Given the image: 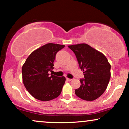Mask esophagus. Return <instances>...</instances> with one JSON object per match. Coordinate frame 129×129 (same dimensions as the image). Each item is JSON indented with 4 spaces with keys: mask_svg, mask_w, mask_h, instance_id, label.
Instances as JSON below:
<instances>
[{
    "mask_svg": "<svg viewBox=\"0 0 129 129\" xmlns=\"http://www.w3.org/2000/svg\"><path fill=\"white\" fill-rule=\"evenodd\" d=\"M67 81H71L72 79H70V78H67Z\"/></svg>",
    "mask_w": 129,
    "mask_h": 129,
    "instance_id": "obj_1",
    "label": "esophagus"
}]
</instances>
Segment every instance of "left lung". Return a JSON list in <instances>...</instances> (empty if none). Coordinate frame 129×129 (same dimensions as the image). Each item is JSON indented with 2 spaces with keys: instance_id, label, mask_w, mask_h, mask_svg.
I'll return each mask as SVG.
<instances>
[{
  "instance_id": "left-lung-1",
  "label": "left lung",
  "mask_w": 129,
  "mask_h": 129,
  "mask_svg": "<svg viewBox=\"0 0 129 129\" xmlns=\"http://www.w3.org/2000/svg\"><path fill=\"white\" fill-rule=\"evenodd\" d=\"M76 56L85 79L80 80L81 86L75 90L76 95L85 101H94L107 88L111 73V66L107 57L87 44L68 46Z\"/></svg>"
}]
</instances>
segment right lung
<instances>
[{"label":"right lung","instance_id":"1","mask_svg":"<svg viewBox=\"0 0 129 129\" xmlns=\"http://www.w3.org/2000/svg\"><path fill=\"white\" fill-rule=\"evenodd\" d=\"M65 45L48 43L35 50L22 68V81L29 94L37 100L48 101L60 95L66 78L50 76L56 54Z\"/></svg>","mask_w":129,"mask_h":129}]
</instances>
